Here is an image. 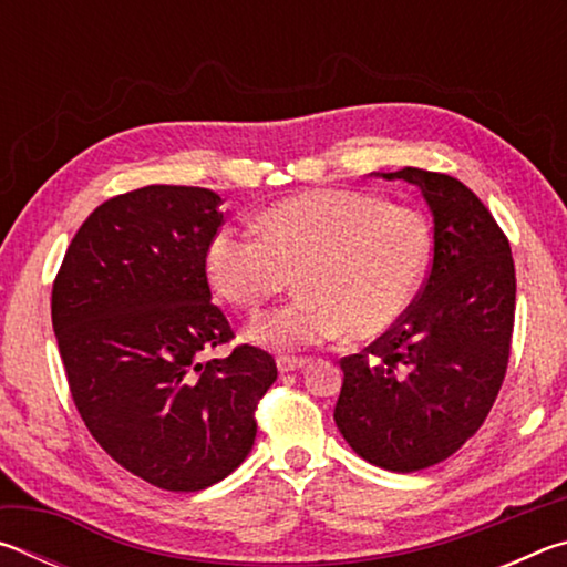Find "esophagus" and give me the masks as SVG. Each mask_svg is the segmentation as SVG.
Instances as JSON below:
<instances>
[{
	"label": "esophagus",
	"mask_w": 567,
	"mask_h": 567,
	"mask_svg": "<svg viewBox=\"0 0 567 567\" xmlns=\"http://www.w3.org/2000/svg\"><path fill=\"white\" fill-rule=\"evenodd\" d=\"M307 362H310L307 358H295V354H280V358H277V368H280V372H292V370L305 368Z\"/></svg>",
	"instance_id": "obj_1"
}]
</instances>
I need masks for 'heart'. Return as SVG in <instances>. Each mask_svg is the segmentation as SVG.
<instances>
[{
  "label": "heart",
  "mask_w": 567,
  "mask_h": 567,
  "mask_svg": "<svg viewBox=\"0 0 567 567\" xmlns=\"http://www.w3.org/2000/svg\"><path fill=\"white\" fill-rule=\"evenodd\" d=\"M433 235L415 207L364 189H310L272 205L260 233L223 225L207 245V275L219 297L257 312L297 275L302 295L255 320L249 338L305 348L338 334L388 332L417 295Z\"/></svg>",
  "instance_id": "heart-1"
}]
</instances>
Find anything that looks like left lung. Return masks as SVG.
<instances>
[{
  "mask_svg": "<svg viewBox=\"0 0 567 567\" xmlns=\"http://www.w3.org/2000/svg\"><path fill=\"white\" fill-rule=\"evenodd\" d=\"M417 185L433 209V260L405 315L344 372L334 422L368 463L415 473L457 453L503 388L515 324L507 235L463 182L417 167L382 172Z\"/></svg>",
  "mask_w": 567,
  "mask_h": 567,
  "instance_id": "left-lung-1",
  "label": "left lung"
}]
</instances>
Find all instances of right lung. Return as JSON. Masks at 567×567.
<instances>
[{
    "mask_svg": "<svg viewBox=\"0 0 567 567\" xmlns=\"http://www.w3.org/2000/svg\"><path fill=\"white\" fill-rule=\"evenodd\" d=\"M223 199L150 185L102 203L76 229L52 285V328L74 408L114 463L150 485L195 493L243 463L257 405L277 380L235 338L207 282Z\"/></svg>",
    "mask_w": 567,
    "mask_h": 567,
    "instance_id": "1",
    "label": "right lung"
}]
</instances>
